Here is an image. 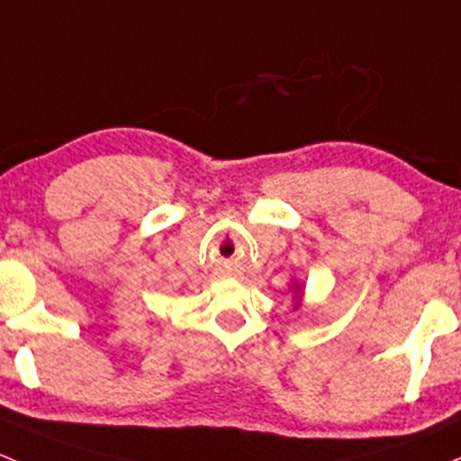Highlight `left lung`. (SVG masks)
<instances>
[{"mask_svg": "<svg viewBox=\"0 0 461 461\" xmlns=\"http://www.w3.org/2000/svg\"><path fill=\"white\" fill-rule=\"evenodd\" d=\"M291 291H293V300H302V295H303L302 284H295V286H293ZM300 303H302V302H295V311H297V308H300Z\"/></svg>", "mask_w": 461, "mask_h": 461, "instance_id": "left-lung-1", "label": "left lung"}]
</instances>
